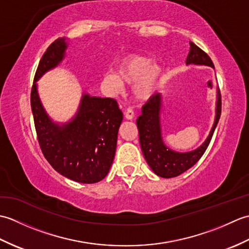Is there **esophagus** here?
I'll use <instances>...</instances> for the list:
<instances>
[{
    "label": "esophagus",
    "mask_w": 249,
    "mask_h": 249,
    "mask_svg": "<svg viewBox=\"0 0 249 249\" xmlns=\"http://www.w3.org/2000/svg\"><path fill=\"white\" fill-rule=\"evenodd\" d=\"M124 114H125V119H126V120H133L134 116H135L134 111L131 110L130 108H128L127 110H126Z\"/></svg>",
    "instance_id": "34e87169"
}]
</instances>
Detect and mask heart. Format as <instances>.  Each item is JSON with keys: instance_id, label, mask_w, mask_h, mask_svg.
I'll return each instance as SVG.
<instances>
[{"instance_id": "heart-1", "label": "heart", "mask_w": 249, "mask_h": 249, "mask_svg": "<svg viewBox=\"0 0 249 249\" xmlns=\"http://www.w3.org/2000/svg\"><path fill=\"white\" fill-rule=\"evenodd\" d=\"M145 56L131 54L122 61L118 71H108L102 78V88L109 95L119 94L124 83H134L133 94L138 100L149 99L155 93L161 77L162 67Z\"/></svg>"}]
</instances>
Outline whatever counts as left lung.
<instances>
[{"label":"left lung","instance_id":"8db88e82","mask_svg":"<svg viewBox=\"0 0 249 249\" xmlns=\"http://www.w3.org/2000/svg\"><path fill=\"white\" fill-rule=\"evenodd\" d=\"M190 49L186 59V65H205L214 68L210 56L189 41ZM162 107V96L156 93L142 107L141 115L137 119V126L139 130V140L143 156L147 165L156 176L170 178L182 174L197 162L208 149L212 139L214 130L218 124L221 112V97L219 89H217V100H216L215 120L208 138L196 150L189 152H177L163 143L160 125V111Z\"/></svg>","mask_w":249,"mask_h":249}]
</instances>
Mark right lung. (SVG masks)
<instances>
[{
    "label": "right lung",
    "instance_id": "add662e5",
    "mask_svg": "<svg viewBox=\"0 0 249 249\" xmlns=\"http://www.w3.org/2000/svg\"><path fill=\"white\" fill-rule=\"evenodd\" d=\"M67 47L66 38H57L39 61L31 92L32 112L41 152L52 168L75 182L93 184L105 178L112 165L123 113L115 99L83 93L70 122L59 124L51 120L36 82L64 60Z\"/></svg>",
    "mask_w": 249,
    "mask_h": 249
}]
</instances>
